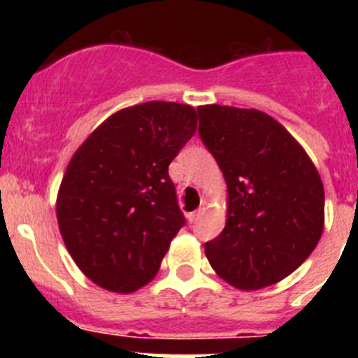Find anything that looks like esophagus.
I'll list each match as a JSON object with an SVG mask.
<instances>
[{
    "label": "esophagus",
    "instance_id": "obj_1",
    "mask_svg": "<svg viewBox=\"0 0 358 358\" xmlns=\"http://www.w3.org/2000/svg\"><path fill=\"white\" fill-rule=\"evenodd\" d=\"M204 211H206V208L201 206L197 211H194V213H188V220H189V222H195L197 218H201V215L204 213Z\"/></svg>",
    "mask_w": 358,
    "mask_h": 358
}]
</instances>
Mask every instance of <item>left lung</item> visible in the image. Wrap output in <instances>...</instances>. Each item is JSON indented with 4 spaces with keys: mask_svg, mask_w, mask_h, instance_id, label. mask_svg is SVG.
Returning a JSON list of instances; mask_svg holds the SVG:
<instances>
[{
    "mask_svg": "<svg viewBox=\"0 0 358 358\" xmlns=\"http://www.w3.org/2000/svg\"><path fill=\"white\" fill-rule=\"evenodd\" d=\"M197 110L202 143L227 185L226 227L204 245L210 265L240 290L274 285L308 258L324 229L317 169L262 110L218 103Z\"/></svg>",
    "mask_w": 358,
    "mask_h": 358,
    "instance_id": "left-lung-1",
    "label": "left lung"
}]
</instances>
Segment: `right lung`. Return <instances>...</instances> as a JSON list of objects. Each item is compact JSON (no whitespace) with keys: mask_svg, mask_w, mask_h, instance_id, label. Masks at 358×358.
Segmentation results:
<instances>
[{"mask_svg":"<svg viewBox=\"0 0 358 358\" xmlns=\"http://www.w3.org/2000/svg\"><path fill=\"white\" fill-rule=\"evenodd\" d=\"M197 129V110L145 102L110 115L77 148L57 194V222L82 273L129 294L159 271L185 226L169 164Z\"/></svg>","mask_w":358,"mask_h":358,"instance_id":"obj_1","label":"right lung"}]
</instances>
